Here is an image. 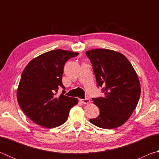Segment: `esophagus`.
Here are the masks:
<instances>
[{
	"label": "esophagus",
	"mask_w": 159,
	"mask_h": 159,
	"mask_svg": "<svg viewBox=\"0 0 159 159\" xmlns=\"http://www.w3.org/2000/svg\"><path fill=\"white\" fill-rule=\"evenodd\" d=\"M80 102H81L83 104H88V103H89V102H90V99H88V98L82 99H80Z\"/></svg>",
	"instance_id": "esophagus-1"
}]
</instances>
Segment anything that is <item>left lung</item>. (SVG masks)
Segmentation results:
<instances>
[{
  "label": "left lung",
  "mask_w": 159,
  "mask_h": 159,
  "mask_svg": "<svg viewBox=\"0 0 159 159\" xmlns=\"http://www.w3.org/2000/svg\"><path fill=\"white\" fill-rule=\"evenodd\" d=\"M103 97L93 98L99 115L90 121L98 127L112 129L122 125L138 104L141 88L138 75L124 55L107 49L85 52Z\"/></svg>",
  "instance_id": "left-lung-1"
}]
</instances>
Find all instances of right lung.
I'll return each mask as SVG.
<instances>
[{
	"instance_id": "obj_1",
	"label": "right lung",
	"mask_w": 159,
	"mask_h": 159,
	"mask_svg": "<svg viewBox=\"0 0 159 159\" xmlns=\"http://www.w3.org/2000/svg\"><path fill=\"white\" fill-rule=\"evenodd\" d=\"M79 53L55 50L32 60L21 74L17 92V101L24 113L36 124L45 128L62 125L78 99L64 95L62 83L64 64ZM63 88L56 96L58 88Z\"/></svg>"
}]
</instances>
